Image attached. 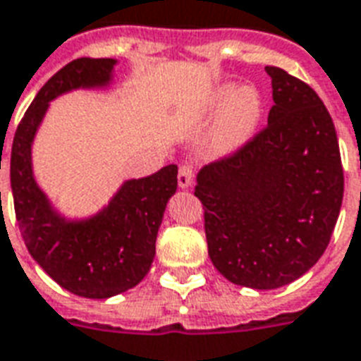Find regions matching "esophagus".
<instances>
[{
  "mask_svg": "<svg viewBox=\"0 0 361 361\" xmlns=\"http://www.w3.org/2000/svg\"><path fill=\"white\" fill-rule=\"evenodd\" d=\"M195 170L191 164H181L180 170H178V185L181 189H188L191 183H193Z\"/></svg>",
  "mask_w": 361,
  "mask_h": 361,
  "instance_id": "1",
  "label": "esophagus"
}]
</instances>
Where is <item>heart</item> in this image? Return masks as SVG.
<instances>
[{"mask_svg": "<svg viewBox=\"0 0 361 361\" xmlns=\"http://www.w3.org/2000/svg\"><path fill=\"white\" fill-rule=\"evenodd\" d=\"M216 109L224 106L220 128H218V143L224 149L241 145L250 133L255 132L256 124L262 113V99L255 87L245 85L237 92H221L214 101Z\"/></svg>", "mask_w": 361, "mask_h": 361, "instance_id": "heart-1", "label": "heart"}]
</instances>
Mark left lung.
Returning <instances> with one entry per match:
<instances>
[{"label":"left lung","instance_id":"left-lung-1","mask_svg":"<svg viewBox=\"0 0 361 361\" xmlns=\"http://www.w3.org/2000/svg\"><path fill=\"white\" fill-rule=\"evenodd\" d=\"M268 126L197 176L208 255L221 276L277 289L322 258L337 224L344 172L337 132L317 93L266 66Z\"/></svg>","mask_w":361,"mask_h":361}]
</instances>
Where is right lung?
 I'll return each mask as SVG.
<instances>
[{
  "mask_svg": "<svg viewBox=\"0 0 361 361\" xmlns=\"http://www.w3.org/2000/svg\"><path fill=\"white\" fill-rule=\"evenodd\" d=\"M114 63L82 57L55 72L24 113L11 149V189L24 245L53 281L85 298L120 295L147 276L164 208L178 189V166L168 164L153 176L126 181L97 216L66 221L36 185L30 147L49 101L76 87L105 85Z\"/></svg>",
  "mask_w": 361,
  "mask_h": 361,
  "instance_id": "add662e5",
  "label": "right lung"
}]
</instances>
